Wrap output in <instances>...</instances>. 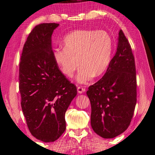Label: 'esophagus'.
<instances>
[{"label": "esophagus", "mask_w": 155, "mask_h": 155, "mask_svg": "<svg viewBox=\"0 0 155 155\" xmlns=\"http://www.w3.org/2000/svg\"><path fill=\"white\" fill-rule=\"evenodd\" d=\"M85 91H86V89L84 87H78V92L79 93V94H82V93H84Z\"/></svg>", "instance_id": "1"}]
</instances>
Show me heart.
Masks as SVG:
<instances>
[{
    "mask_svg": "<svg viewBox=\"0 0 155 155\" xmlns=\"http://www.w3.org/2000/svg\"><path fill=\"white\" fill-rule=\"evenodd\" d=\"M62 44L64 48L53 51L54 60L68 78L73 77L80 64L81 68L77 76L79 83H87L94 75H101L110 63L113 40L104 30L73 31L64 37Z\"/></svg>",
    "mask_w": 155,
    "mask_h": 155,
    "instance_id": "b5f03b06",
    "label": "heart"
}]
</instances>
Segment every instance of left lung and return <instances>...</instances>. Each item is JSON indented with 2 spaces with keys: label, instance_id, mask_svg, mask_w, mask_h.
Masks as SVG:
<instances>
[{
  "label": "left lung",
  "instance_id": "8db88e82",
  "mask_svg": "<svg viewBox=\"0 0 155 155\" xmlns=\"http://www.w3.org/2000/svg\"><path fill=\"white\" fill-rule=\"evenodd\" d=\"M118 35L117 51L105 74L87 91L91 106V127L104 139H112L127 129L137 103L134 57L121 30Z\"/></svg>",
  "mask_w": 155,
  "mask_h": 155
}]
</instances>
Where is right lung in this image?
Returning a JSON list of instances; mask_svg holds the SVG:
<instances>
[{
    "label": "right lung",
    "instance_id": "obj_1",
    "mask_svg": "<svg viewBox=\"0 0 155 155\" xmlns=\"http://www.w3.org/2000/svg\"><path fill=\"white\" fill-rule=\"evenodd\" d=\"M58 23L35 26L23 46L19 63L21 108L33 137L53 142L66 129L65 113L77 95L53 58L51 37Z\"/></svg>",
    "mask_w": 155,
    "mask_h": 155
}]
</instances>
